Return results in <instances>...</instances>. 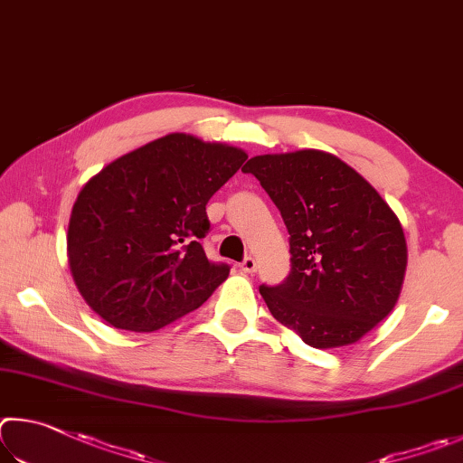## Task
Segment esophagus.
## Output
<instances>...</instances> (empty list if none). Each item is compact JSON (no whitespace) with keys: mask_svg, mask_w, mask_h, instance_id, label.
Wrapping results in <instances>:
<instances>
[{"mask_svg":"<svg viewBox=\"0 0 463 463\" xmlns=\"http://www.w3.org/2000/svg\"><path fill=\"white\" fill-rule=\"evenodd\" d=\"M240 269L244 270V272H248V274H254V272H256V269H258V264H256V258H252V256H246L244 260H241Z\"/></svg>","mask_w":463,"mask_h":463,"instance_id":"esophagus-1","label":"esophagus"}]
</instances>
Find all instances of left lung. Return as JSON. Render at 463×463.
<instances>
[{"instance_id": "obj_1", "label": "left lung", "mask_w": 463, "mask_h": 463, "mask_svg": "<svg viewBox=\"0 0 463 463\" xmlns=\"http://www.w3.org/2000/svg\"><path fill=\"white\" fill-rule=\"evenodd\" d=\"M252 173L288 230L290 272L260 295L282 326L327 350L358 342L392 311L407 269L399 217L334 154H264Z\"/></svg>"}]
</instances>
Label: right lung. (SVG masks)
<instances>
[{"mask_svg":"<svg viewBox=\"0 0 463 463\" xmlns=\"http://www.w3.org/2000/svg\"><path fill=\"white\" fill-rule=\"evenodd\" d=\"M248 154L168 134L95 175L72 205L69 266L79 293L109 326L156 331L207 301L230 274L201 240L207 203Z\"/></svg>","mask_w":463,"mask_h":463,"instance_id":"1","label":"right lung"}]
</instances>
